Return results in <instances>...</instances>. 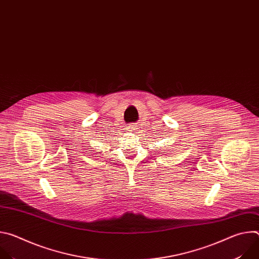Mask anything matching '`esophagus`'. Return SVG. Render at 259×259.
I'll use <instances>...</instances> for the list:
<instances>
[{
  "instance_id": "1",
  "label": "esophagus",
  "mask_w": 259,
  "mask_h": 259,
  "mask_svg": "<svg viewBox=\"0 0 259 259\" xmlns=\"http://www.w3.org/2000/svg\"><path fill=\"white\" fill-rule=\"evenodd\" d=\"M128 129L132 132V133H136L137 131H138V125L137 124H131V125H129V127H128Z\"/></svg>"
}]
</instances>
